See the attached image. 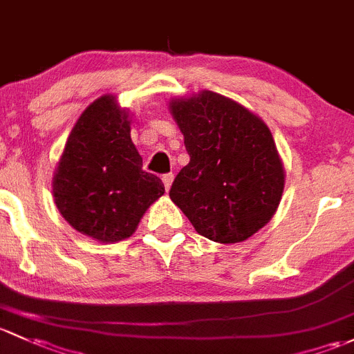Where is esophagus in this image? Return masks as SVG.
I'll return each instance as SVG.
<instances>
[{
    "instance_id": "obj_1",
    "label": "esophagus",
    "mask_w": 354,
    "mask_h": 354,
    "mask_svg": "<svg viewBox=\"0 0 354 354\" xmlns=\"http://www.w3.org/2000/svg\"><path fill=\"white\" fill-rule=\"evenodd\" d=\"M162 180H163V185H165V189L169 191L170 185H172V182H174V174H165V176L162 177Z\"/></svg>"
}]
</instances>
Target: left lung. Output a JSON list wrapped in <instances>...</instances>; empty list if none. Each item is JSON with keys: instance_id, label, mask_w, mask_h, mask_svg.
Instances as JSON below:
<instances>
[{"instance_id": "obj_1", "label": "left lung", "mask_w": 354, "mask_h": 354, "mask_svg": "<svg viewBox=\"0 0 354 354\" xmlns=\"http://www.w3.org/2000/svg\"><path fill=\"white\" fill-rule=\"evenodd\" d=\"M169 105L191 156L170 199L199 235L243 242L269 223L285 189L271 131L249 109L209 90Z\"/></svg>"}]
</instances>
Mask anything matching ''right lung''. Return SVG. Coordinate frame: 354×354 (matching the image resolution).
<instances>
[{
	"label": "right lung",
	"mask_w": 354,
	"mask_h": 354,
	"mask_svg": "<svg viewBox=\"0 0 354 354\" xmlns=\"http://www.w3.org/2000/svg\"><path fill=\"white\" fill-rule=\"evenodd\" d=\"M163 192V182L143 170L129 112L114 95L97 98L69 133L53 177L54 203L64 220L98 242H119L136 232Z\"/></svg>",
	"instance_id": "obj_1"
}]
</instances>
